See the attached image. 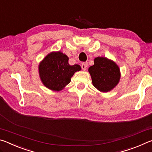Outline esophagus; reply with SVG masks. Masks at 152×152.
<instances>
[{
  "mask_svg": "<svg viewBox=\"0 0 152 152\" xmlns=\"http://www.w3.org/2000/svg\"><path fill=\"white\" fill-rule=\"evenodd\" d=\"M81 67H82V70H83L84 71H85V70H86V67H87V66H86V64L85 63H82V64H81Z\"/></svg>",
  "mask_w": 152,
  "mask_h": 152,
  "instance_id": "obj_1",
  "label": "esophagus"
}]
</instances>
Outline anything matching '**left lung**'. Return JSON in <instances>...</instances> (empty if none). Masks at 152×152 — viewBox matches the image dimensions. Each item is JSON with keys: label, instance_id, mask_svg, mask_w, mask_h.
Instances as JSON below:
<instances>
[{"label": "left lung", "instance_id": "1", "mask_svg": "<svg viewBox=\"0 0 152 152\" xmlns=\"http://www.w3.org/2000/svg\"><path fill=\"white\" fill-rule=\"evenodd\" d=\"M88 68L93 86L100 92H107L116 87L121 78L119 67L114 61L104 57L95 58Z\"/></svg>", "mask_w": 152, "mask_h": 152}]
</instances>
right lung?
I'll return each instance as SVG.
<instances>
[{
    "instance_id": "1",
    "label": "right lung",
    "mask_w": 152,
    "mask_h": 152,
    "mask_svg": "<svg viewBox=\"0 0 152 152\" xmlns=\"http://www.w3.org/2000/svg\"><path fill=\"white\" fill-rule=\"evenodd\" d=\"M69 58L60 51H52L40 61L38 66L42 84L53 91H60L70 83L74 73L81 70L78 64L70 66Z\"/></svg>"
}]
</instances>
